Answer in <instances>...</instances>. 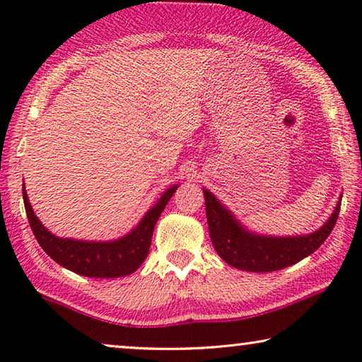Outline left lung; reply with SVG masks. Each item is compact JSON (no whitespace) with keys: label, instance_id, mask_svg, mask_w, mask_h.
Returning <instances> with one entry per match:
<instances>
[{"label":"left lung","instance_id":"left-lung-1","mask_svg":"<svg viewBox=\"0 0 362 362\" xmlns=\"http://www.w3.org/2000/svg\"><path fill=\"white\" fill-rule=\"evenodd\" d=\"M209 235L212 245L225 262L245 272H275L289 267L314 253L333 231L341 211L336 206L333 216L320 230L298 238H267L243 230L230 211H226L209 190L203 189Z\"/></svg>","mask_w":362,"mask_h":362}]
</instances>
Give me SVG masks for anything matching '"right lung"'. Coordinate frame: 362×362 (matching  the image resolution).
I'll return each mask as SVG.
<instances>
[{
	"mask_svg": "<svg viewBox=\"0 0 362 362\" xmlns=\"http://www.w3.org/2000/svg\"><path fill=\"white\" fill-rule=\"evenodd\" d=\"M176 187L178 186L170 187L160 197V200L145 214L137 228L124 238L114 242H83L56 238L35 217L31 204L28 202L25 186L23 202L35 239L51 259L83 276L120 278L137 270L145 261V257L148 256L154 225H156L165 204L175 194Z\"/></svg>",
	"mask_w": 362,
	"mask_h": 362,
	"instance_id": "add662e5",
	"label": "right lung"
}]
</instances>
